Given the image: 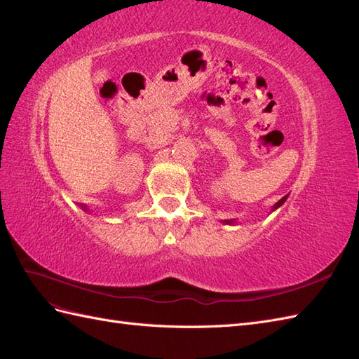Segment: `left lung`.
<instances>
[{
    "instance_id": "8db88e82",
    "label": "left lung",
    "mask_w": 359,
    "mask_h": 359,
    "mask_svg": "<svg viewBox=\"0 0 359 359\" xmlns=\"http://www.w3.org/2000/svg\"><path fill=\"white\" fill-rule=\"evenodd\" d=\"M287 198H289V194H286L285 198H281V199H280V201L273 206V208H271V212L276 211V210H278L280 206L286 202V199H287ZM223 223H224V224H231V226H232V224H236V222H235V220H223Z\"/></svg>"
}]
</instances>
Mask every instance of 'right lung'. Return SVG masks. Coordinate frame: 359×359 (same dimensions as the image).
<instances>
[{"label": "right lung", "instance_id": "add662e5", "mask_svg": "<svg viewBox=\"0 0 359 359\" xmlns=\"http://www.w3.org/2000/svg\"><path fill=\"white\" fill-rule=\"evenodd\" d=\"M81 206H82V210H83V211H88V212H91V211L88 210V206H86V205H81Z\"/></svg>", "mask_w": 359, "mask_h": 359}]
</instances>
